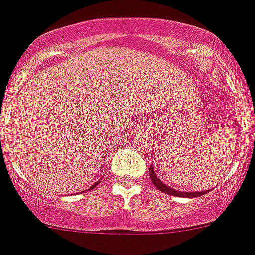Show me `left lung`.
<instances>
[{
  "instance_id": "1",
  "label": "left lung",
  "mask_w": 255,
  "mask_h": 255,
  "mask_svg": "<svg viewBox=\"0 0 255 255\" xmlns=\"http://www.w3.org/2000/svg\"><path fill=\"white\" fill-rule=\"evenodd\" d=\"M149 174H150V179H152L153 185L156 186L160 191L165 192V194H167V195H171V196H181V198H198V196L200 195H204V194H207L208 192V190L207 191H200V192H182V191H177V190H174V188L169 187V186H166L165 183H162V182L157 178V175L154 174V170H153V166L149 167Z\"/></svg>"
}]
</instances>
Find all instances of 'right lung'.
I'll return each mask as SVG.
<instances>
[{
	"mask_svg": "<svg viewBox=\"0 0 255 255\" xmlns=\"http://www.w3.org/2000/svg\"><path fill=\"white\" fill-rule=\"evenodd\" d=\"M95 186H97V183H94V185H93V186H92V187H90V188H94V187H95Z\"/></svg>",
	"mask_w": 255,
	"mask_h": 255,
	"instance_id": "1",
	"label": "right lung"
}]
</instances>
